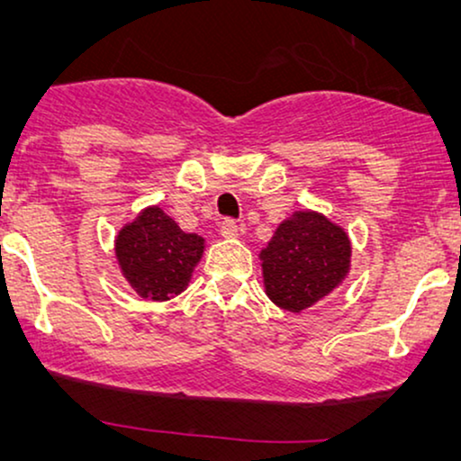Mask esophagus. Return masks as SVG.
<instances>
[{
  "mask_svg": "<svg viewBox=\"0 0 461 461\" xmlns=\"http://www.w3.org/2000/svg\"><path fill=\"white\" fill-rule=\"evenodd\" d=\"M220 232H222V237L226 239H235L239 235V224L235 220H224L222 224H220Z\"/></svg>",
  "mask_w": 461,
  "mask_h": 461,
  "instance_id": "esophagus-1",
  "label": "esophagus"
}]
</instances>
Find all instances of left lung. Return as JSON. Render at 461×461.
Returning <instances> with one entry per match:
<instances>
[{
	"label": "left lung",
	"instance_id": "8db88e82",
	"mask_svg": "<svg viewBox=\"0 0 461 461\" xmlns=\"http://www.w3.org/2000/svg\"><path fill=\"white\" fill-rule=\"evenodd\" d=\"M260 256L268 298L300 312L333 292L348 273L350 241L321 213L295 212Z\"/></svg>",
	"mask_w": 461,
	"mask_h": 461
}]
</instances>
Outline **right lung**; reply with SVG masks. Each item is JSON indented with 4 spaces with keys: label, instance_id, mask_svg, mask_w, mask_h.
<instances>
[{
    "label": "right lung",
    "instance_id": "1",
    "mask_svg": "<svg viewBox=\"0 0 461 461\" xmlns=\"http://www.w3.org/2000/svg\"><path fill=\"white\" fill-rule=\"evenodd\" d=\"M203 251V239L185 232L159 207H149L134 222L123 226L115 254L125 279L147 300L178 295L191 279Z\"/></svg>",
    "mask_w": 461,
    "mask_h": 461
}]
</instances>
